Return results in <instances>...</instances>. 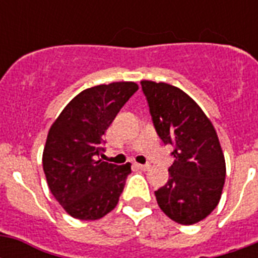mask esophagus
<instances>
[{"instance_id": "obj_1", "label": "esophagus", "mask_w": 258, "mask_h": 258, "mask_svg": "<svg viewBox=\"0 0 258 258\" xmlns=\"http://www.w3.org/2000/svg\"><path fill=\"white\" fill-rule=\"evenodd\" d=\"M135 167H138L139 170H143V171H146V170L150 169V165H141V163H135Z\"/></svg>"}]
</instances>
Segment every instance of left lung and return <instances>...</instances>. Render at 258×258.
Returning <instances> with one entry per match:
<instances>
[{
  "label": "left lung",
  "mask_w": 258,
  "mask_h": 258,
  "mask_svg": "<svg viewBox=\"0 0 258 258\" xmlns=\"http://www.w3.org/2000/svg\"><path fill=\"white\" fill-rule=\"evenodd\" d=\"M141 84L158 135L174 146L169 180L155 191L158 205L178 224H197L216 209L224 188L226 165L216 128L178 87L151 80Z\"/></svg>",
  "instance_id": "obj_1"
}]
</instances>
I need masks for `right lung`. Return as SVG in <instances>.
<instances>
[{"label":"right lung","instance_id":"obj_1","mask_svg":"<svg viewBox=\"0 0 258 258\" xmlns=\"http://www.w3.org/2000/svg\"><path fill=\"white\" fill-rule=\"evenodd\" d=\"M138 88L134 82H115L84 89L50 125L42 169L50 192L71 217L99 220L116 208L131 163L116 166L99 155L105 131Z\"/></svg>","mask_w":258,"mask_h":258}]
</instances>
